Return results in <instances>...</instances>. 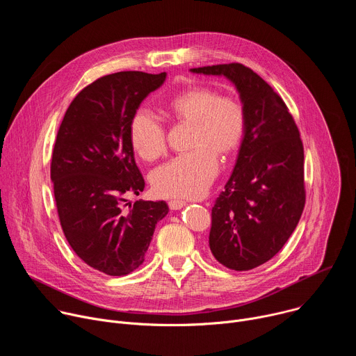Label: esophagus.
I'll return each instance as SVG.
<instances>
[{
  "label": "esophagus",
  "instance_id": "obj_1",
  "mask_svg": "<svg viewBox=\"0 0 356 356\" xmlns=\"http://www.w3.org/2000/svg\"><path fill=\"white\" fill-rule=\"evenodd\" d=\"M184 206H186V201H183V200H170V201H169L170 210H180V209H183Z\"/></svg>",
  "mask_w": 356,
  "mask_h": 356
}]
</instances>
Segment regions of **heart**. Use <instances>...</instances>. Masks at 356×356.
Segmentation results:
<instances>
[{
    "label": "heart",
    "instance_id": "obj_1",
    "mask_svg": "<svg viewBox=\"0 0 356 356\" xmlns=\"http://www.w3.org/2000/svg\"><path fill=\"white\" fill-rule=\"evenodd\" d=\"M168 110L172 117L191 122L190 147L194 149L156 168L150 177L152 187L163 197H200L218 173L217 154L228 156L239 146L245 131V110L236 98L217 95L206 87L177 94L170 99ZM129 139L145 161L165 154V127L146 108L134 114Z\"/></svg>",
    "mask_w": 356,
    "mask_h": 356
}]
</instances>
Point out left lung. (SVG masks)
<instances>
[{
    "label": "left lung",
    "instance_id": "obj_1",
    "mask_svg": "<svg viewBox=\"0 0 356 356\" xmlns=\"http://www.w3.org/2000/svg\"><path fill=\"white\" fill-rule=\"evenodd\" d=\"M224 76L239 92L245 131L225 190L211 210L210 249L232 270H249L269 259L296 229L306 202L304 149L284 101L241 63L190 69Z\"/></svg>",
    "mask_w": 356,
    "mask_h": 356
}]
</instances>
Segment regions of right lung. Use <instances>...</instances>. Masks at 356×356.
I'll return each mask as SVG.
<instances>
[{
    "label": "right lung",
    "mask_w": 356,
    "mask_h": 356,
    "mask_svg": "<svg viewBox=\"0 0 356 356\" xmlns=\"http://www.w3.org/2000/svg\"><path fill=\"white\" fill-rule=\"evenodd\" d=\"M165 80L166 73L143 72L101 77L76 95L58 131L50 179L62 229L83 262L110 276L143 264L158 221L169 213L165 201L142 200L122 210L128 194L145 188L129 125Z\"/></svg>",
    "instance_id": "add662e5"
}]
</instances>
